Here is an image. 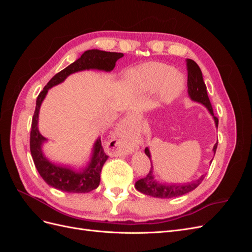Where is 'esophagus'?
Masks as SVG:
<instances>
[{"label":"esophagus","mask_w":252,"mask_h":252,"mask_svg":"<svg viewBox=\"0 0 252 252\" xmlns=\"http://www.w3.org/2000/svg\"><path fill=\"white\" fill-rule=\"evenodd\" d=\"M131 132V119L130 117H126L122 120L118 127V134L122 141L128 139L129 134Z\"/></svg>","instance_id":"obj_1"}]
</instances>
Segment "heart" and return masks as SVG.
Returning a JSON list of instances; mask_svg holds the SVG:
<instances>
[{
    "label": "heart",
    "mask_w": 252,
    "mask_h": 252,
    "mask_svg": "<svg viewBox=\"0 0 252 252\" xmlns=\"http://www.w3.org/2000/svg\"><path fill=\"white\" fill-rule=\"evenodd\" d=\"M131 80L143 91H156L158 89L159 96L164 101L173 100L184 87L181 75L174 69L163 63L150 62L135 68L130 73Z\"/></svg>",
    "instance_id": "heart-1"
}]
</instances>
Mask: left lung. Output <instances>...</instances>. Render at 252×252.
Wrapping results in <instances>:
<instances>
[{"label":"left lung","instance_id":"1","mask_svg":"<svg viewBox=\"0 0 252 252\" xmlns=\"http://www.w3.org/2000/svg\"><path fill=\"white\" fill-rule=\"evenodd\" d=\"M186 67H187V86H188V94L191 100L196 101L199 103H202L206 106V108L209 110V112L213 116L216 122V126L218 128L219 125V119L213 114V108L210 103V100L207 94V89H206V85L203 81L202 71L200 69L199 65H197L193 60L187 59L186 60ZM218 143L213 146V151H217ZM145 154L150 158V152L148 148L145 149ZM205 175L196 180L192 183H188L186 185H164L158 183L154 175H152L151 170L148 172L146 177L140 179L139 181L135 182V188L139 190L140 192L147 194L150 196L155 197H161V199H170V197L180 196L183 194H186L190 191H192L199 186L202 181L204 180Z\"/></svg>","mask_w":252,"mask_h":252}]
</instances>
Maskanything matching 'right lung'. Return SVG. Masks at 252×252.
Here are the masks:
<instances>
[{
    "label": "right lung",
    "instance_id": "1",
    "mask_svg": "<svg viewBox=\"0 0 252 252\" xmlns=\"http://www.w3.org/2000/svg\"><path fill=\"white\" fill-rule=\"evenodd\" d=\"M123 56V53L121 52H107L97 49L87 50L75 62L57 73L37 95L35 110L32 122V131H30V152H32V157L37 171L48 185L65 192H89L100 185L102 167L106 159L108 158V156L105 154L102 146L101 139H97L94 144V156L89 166L81 172H74L71 169L56 166L43 156L41 145L46 139L39 132L37 120H39L40 106L48 89L62 83L68 75L77 71L94 69H94L111 71L116 66L117 61Z\"/></svg>",
    "mask_w": 252,
    "mask_h": 252
}]
</instances>
